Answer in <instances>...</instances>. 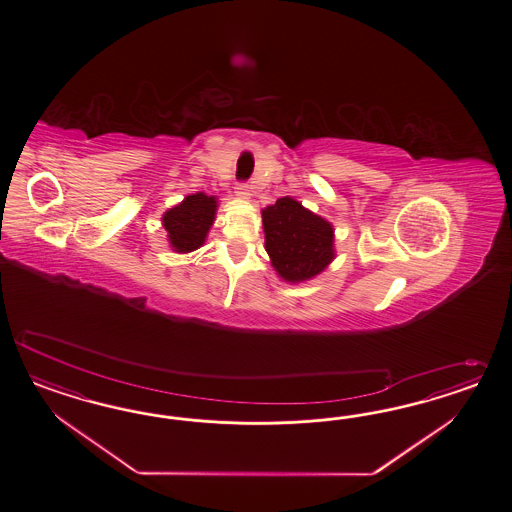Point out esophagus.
I'll list each match as a JSON object with an SVG mask.
<instances>
[{
  "mask_svg": "<svg viewBox=\"0 0 512 512\" xmlns=\"http://www.w3.org/2000/svg\"><path fill=\"white\" fill-rule=\"evenodd\" d=\"M251 191V187H249V184H238V187H236V197L238 199H244V201H248L249 193Z\"/></svg>",
  "mask_w": 512,
  "mask_h": 512,
  "instance_id": "esophagus-1",
  "label": "esophagus"
}]
</instances>
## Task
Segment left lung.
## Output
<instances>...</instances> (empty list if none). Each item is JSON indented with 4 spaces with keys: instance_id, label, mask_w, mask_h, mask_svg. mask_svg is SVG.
<instances>
[{
    "instance_id": "obj_1",
    "label": "left lung",
    "mask_w": 512,
    "mask_h": 512,
    "mask_svg": "<svg viewBox=\"0 0 512 512\" xmlns=\"http://www.w3.org/2000/svg\"><path fill=\"white\" fill-rule=\"evenodd\" d=\"M263 229L272 266L289 283L315 278L336 257L332 225L293 197L264 208Z\"/></svg>"
}]
</instances>
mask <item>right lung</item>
I'll use <instances>...</instances> for the list:
<instances>
[{
    "mask_svg": "<svg viewBox=\"0 0 512 512\" xmlns=\"http://www.w3.org/2000/svg\"><path fill=\"white\" fill-rule=\"evenodd\" d=\"M217 199L206 193L187 195L163 214V227L169 244L176 253H189L201 248L216 219Z\"/></svg>",
    "mask_w": 512,
    "mask_h": 512,
    "instance_id": "obj_1",
    "label": "right lung"
}]
</instances>
